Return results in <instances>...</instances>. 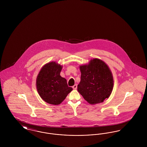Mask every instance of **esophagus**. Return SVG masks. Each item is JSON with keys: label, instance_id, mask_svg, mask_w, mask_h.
<instances>
[{"label": "esophagus", "instance_id": "esophagus-1", "mask_svg": "<svg viewBox=\"0 0 147 147\" xmlns=\"http://www.w3.org/2000/svg\"><path fill=\"white\" fill-rule=\"evenodd\" d=\"M72 88H73V89H76L77 88V84H75V85H74L73 86V87H72Z\"/></svg>", "mask_w": 147, "mask_h": 147}]
</instances>
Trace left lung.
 I'll list each match as a JSON object with an SVG mask.
<instances>
[{"label": "left lung", "instance_id": "left-lung-1", "mask_svg": "<svg viewBox=\"0 0 147 147\" xmlns=\"http://www.w3.org/2000/svg\"><path fill=\"white\" fill-rule=\"evenodd\" d=\"M80 82L78 91L90 104L102 102L112 92L113 79L106 64L98 59H91L88 64L80 66Z\"/></svg>", "mask_w": 147, "mask_h": 147}]
</instances>
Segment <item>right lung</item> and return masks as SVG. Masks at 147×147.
Masks as SVG:
<instances>
[{
	"instance_id": "right-lung-1",
	"label": "right lung",
	"mask_w": 147,
	"mask_h": 147,
	"mask_svg": "<svg viewBox=\"0 0 147 147\" xmlns=\"http://www.w3.org/2000/svg\"><path fill=\"white\" fill-rule=\"evenodd\" d=\"M62 67L55 62L45 65L36 79L37 90L46 102L59 105L73 90L67 80L60 76Z\"/></svg>"
}]
</instances>
